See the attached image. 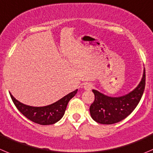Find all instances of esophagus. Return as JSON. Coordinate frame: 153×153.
Returning <instances> with one entry per match:
<instances>
[{"label": "esophagus", "mask_w": 153, "mask_h": 153, "mask_svg": "<svg viewBox=\"0 0 153 153\" xmlns=\"http://www.w3.org/2000/svg\"><path fill=\"white\" fill-rule=\"evenodd\" d=\"M84 88L85 90H90L93 88V85H92V84H90V83H84Z\"/></svg>", "instance_id": "obj_1"}]
</instances>
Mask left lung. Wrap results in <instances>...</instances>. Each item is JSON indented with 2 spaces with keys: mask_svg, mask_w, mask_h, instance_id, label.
<instances>
[{
  "mask_svg": "<svg viewBox=\"0 0 153 153\" xmlns=\"http://www.w3.org/2000/svg\"><path fill=\"white\" fill-rule=\"evenodd\" d=\"M145 81L146 75L143 69L138 85L124 96L112 97L93 90L95 100L90 105V113L93 120L100 124L111 125L126 118L138 105L144 91Z\"/></svg>",
  "mask_w": 153,
  "mask_h": 153,
  "instance_id": "left-lung-1",
  "label": "left lung"
}]
</instances>
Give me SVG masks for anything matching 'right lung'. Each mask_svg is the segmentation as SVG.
Segmentation results:
<instances>
[{"label":"right lung","instance_id":"add662e5","mask_svg":"<svg viewBox=\"0 0 153 153\" xmlns=\"http://www.w3.org/2000/svg\"><path fill=\"white\" fill-rule=\"evenodd\" d=\"M77 92L78 89L63 96L54 103L42 107H33L25 105L18 101L10 93V94L14 105L24 116L32 122L46 126L56 123L63 117L69 100L75 96Z\"/></svg>","mask_w":153,"mask_h":153}]
</instances>
